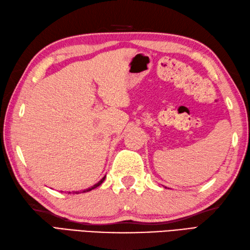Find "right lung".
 Wrapping results in <instances>:
<instances>
[{"label":"right lung","instance_id":"obj_1","mask_svg":"<svg viewBox=\"0 0 250 250\" xmlns=\"http://www.w3.org/2000/svg\"><path fill=\"white\" fill-rule=\"evenodd\" d=\"M104 179H105V176H104V177H103V178H102V179L100 180V181H99L98 183H96V184L94 185V187H91V188H87V189H84V190H82V191H81V193H86V191H89V190H91V189H94V188H98V187H99V185H101V184H102V182L104 181ZM72 193H73V194H74V193H75V194H79V193H80V191H72ZM68 194H71V193H70V191H69V193H68Z\"/></svg>","mask_w":250,"mask_h":250}]
</instances>
